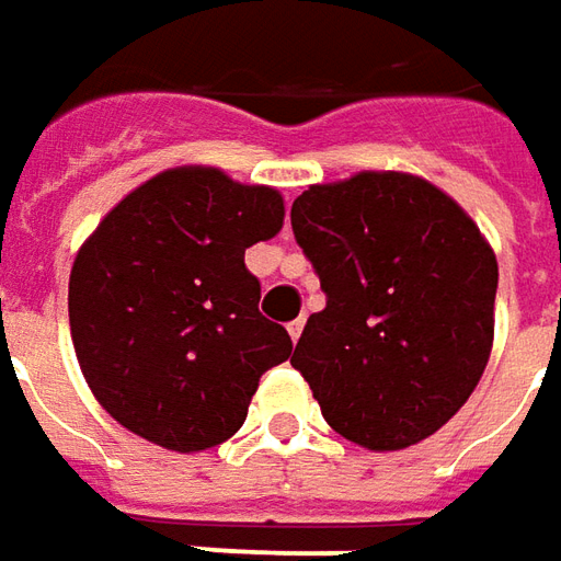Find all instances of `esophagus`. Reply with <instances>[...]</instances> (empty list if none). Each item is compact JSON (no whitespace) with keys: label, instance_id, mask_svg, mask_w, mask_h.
Wrapping results in <instances>:
<instances>
[{"label":"esophagus","instance_id":"34e87169","mask_svg":"<svg viewBox=\"0 0 561 561\" xmlns=\"http://www.w3.org/2000/svg\"><path fill=\"white\" fill-rule=\"evenodd\" d=\"M304 322H307L304 316L295 319V322H288V334H291V341H295V344H297V337H300V331H304Z\"/></svg>","mask_w":561,"mask_h":561}]
</instances>
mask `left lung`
<instances>
[{
  "mask_svg": "<svg viewBox=\"0 0 561 561\" xmlns=\"http://www.w3.org/2000/svg\"><path fill=\"white\" fill-rule=\"evenodd\" d=\"M291 230L325 291L291 356L322 417L371 451L433 436L489 365L497 261L485 236L402 171L312 184Z\"/></svg>",
  "mask_w": 561,
  "mask_h": 561,
  "instance_id": "1",
  "label": "left lung"
}]
</instances>
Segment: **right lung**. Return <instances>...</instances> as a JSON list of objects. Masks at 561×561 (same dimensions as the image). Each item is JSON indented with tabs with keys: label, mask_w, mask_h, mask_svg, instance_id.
Listing matches in <instances>:
<instances>
[{
	"label": "right lung",
	"mask_w": 561,
	"mask_h": 561,
	"mask_svg": "<svg viewBox=\"0 0 561 561\" xmlns=\"http://www.w3.org/2000/svg\"><path fill=\"white\" fill-rule=\"evenodd\" d=\"M282 220L279 190L184 165L98 224L72 261L67 300L76 359L110 417L181 455L245 424L261 375L291 356L245 266V249Z\"/></svg>",
	"instance_id": "obj_1"
}]
</instances>
